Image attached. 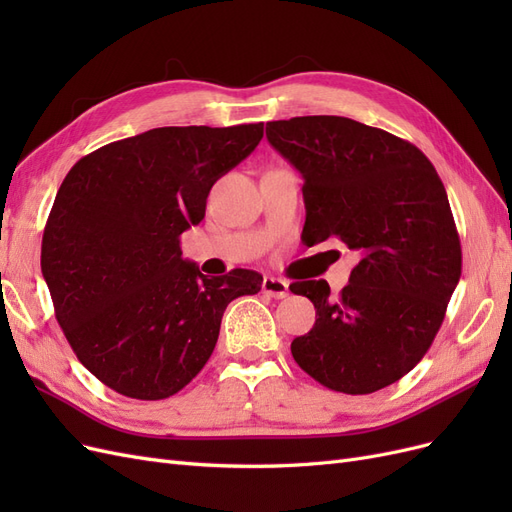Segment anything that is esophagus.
Wrapping results in <instances>:
<instances>
[{"label": "esophagus", "mask_w": 512, "mask_h": 512, "mask_svg": "<svg viewBox=\"0 0 512 512\" xmlns=\"http://www.w3.org/2000/svg\"><path fill=\"white\" fill-rule=\"evenodd\" d=\"M262 292L269 294L273 299H286L288 297V282L280 280V277H265L262 280Z\"/></svg>", "instance_id": "esophagus-1"}]
</instances>
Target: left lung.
<instances>
[{
    "instance_id": "obj_1",
    "label": "left lung",
    "mask_w": 512,
    "mask_h": 512,
    "mask_svg": "<svg viewBox=\"0 0 512 512\" xmlns=\"http://www.w3.org/2000/svg\"><path fill=\"white\" fill-rule=\"evenodd\" d=\"M267 138L303 175L305 241L361 254L337 299L324 280L290 284L316 307L294 361L331 391H380L423 359L461 277L444 183L421 149L348 117L269 121Z\"/></svg>"
}]
</instances>
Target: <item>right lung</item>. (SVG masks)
I'll return each instance as SVG.
<instances>
[{"label":"right lung","instance_id":"1","mask_svg":"<svg viewBox=\"0 0 512 512\" xmlns=\"http://www.w3.org/2000/svg\"><path fill=\"white\" fill-rule=\"evenodd\" d=\"M262 123L156 128L76 162L42 237V275L79 361L108 389L158 401L205 367L228 303L262 275L207 277L179 239L213 183L256 149Z\"/></svg>","mask_w":512,"mask_h":512}]
</instances>
